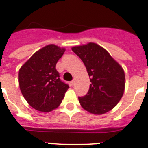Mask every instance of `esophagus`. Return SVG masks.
Masks as SVG:
<instances>
[{
    "label": "esophagus",
    "instance_id": "1",
    "mask_svg": "<svg viewBox=\"0 0 148 148\" xmlns=\"http://www.w3.org/2000/svg\"><path fill=\"white\" fill-rule=\"evenodd\" d=\"M71 86H75V80H73V81H71Z\"/></svg>",
    "mask_w": 148,
    "mask_h": 148
}]
</instances>
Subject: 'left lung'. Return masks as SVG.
Wrapping results in <instances>:
<instances>
[{
    "mask_svg": "<svg viewBox=\"0 0 148 148\" xmlns=\"http://www.w3.org/2000/svg\"><path fill=\"white\" fill-rule=\"evenodd\" d=\"M82 60L90 79L88 93L79 97L81 106L94 114L109 112L121 100L125 86V72L101 46L88 42L72 48Z\"/></svg>",
    "mask_w": 148,
    "mask_h": 148,
    "instance_id": "1",
    "label": "left lung"
}]
</instances>
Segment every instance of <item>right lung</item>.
Returning a JSON list of instances; mask_svg holds the SVG:
<instances>
[{
    "mask_svg": "<svg viewBox=\"0 0 148 148\" xmlns=\"http://www.w3.org/2000/svg\"><path fill=\"white\" fill-rule=\"evenodd\" d=\"M66 49L54 44L36 51L19 70V86L29 106L49 112L60 106L69 88L60 79L56 69Z\"/></svg>",
    "mask_w": 148,
    "mask_h": 148,
    "instance_id": "1",
    "label": "right lung"
}]
</instances>
